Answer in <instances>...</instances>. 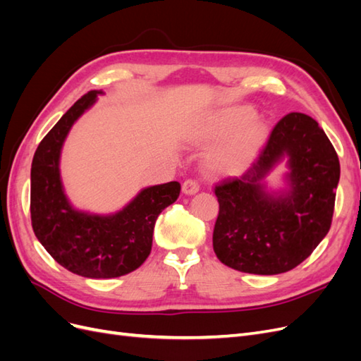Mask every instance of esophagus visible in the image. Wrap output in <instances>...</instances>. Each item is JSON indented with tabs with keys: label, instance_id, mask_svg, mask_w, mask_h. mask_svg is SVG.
<instances>
[{
	"label": "esophagus",
	"instance_id": "obj_1",
	"mask_svg": "<svg viewBox=\"0 0 361 361\" xmlns=\"http://www.w3.org/2000/svg\"><path fill=\"white\" fill-rule=\"evenodd\" d=\"M182 192H183L185 195H194V194H197V192H199V183L195 182V180H192V179L185 180L183 185H182Z\"/></svg>",
	"mask_w": 361,
	"mask_h": 361
}]
</instances>
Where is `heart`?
<instances>
[{"mask_svg":"<svg viewBox=\"0 0 361 361\" xmlns=\"http://www.w3.org/2000/svg\"><path fill=\"white\" fill-rule=\"evenodd\" d=\"M253 116L250 106H227L204 116L194 126L191 138L195 143H211L233 134L206 155V170L214 176H238L259 155L268 128Z\"/></svg>","mask_w":361,"mask_h":361,"instance_id":"b5f03b06","label":"heart"}]
</instances>
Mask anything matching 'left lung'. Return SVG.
Wrapping results in <instances>:
<instances>
[{
    "mask_svg": "<svg viewBox=\"0 0 361 361\" xmlns=\"http://www.w3.org/2000/svg\"><path fill=\"white\" fill-rule=\"evenodd\" d=\"M281 161L282 185L272 188L269 176ZM338 178L337 154L318 122L302 113L285 116L253 167L215 187L216 257L259 276L300 265L330 231Z\"/></svg>",
    "mask_w": 361,
    "mask_h": 361,
    "instance_id": "1",
    "label": "left lung"
}]
</instances>
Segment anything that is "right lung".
<instances>
[{
    "label": "right lung",
    "mask_w": 361,
    "mask_h": 361,
    "mask_svg": "<svg viewBox=\"0 0 361 361\" xmlns=\"http://www.w3.org/2000/svg\"><path fill=\"white\" fill-rule=\"evenodd\" d=\"M90 90L40 141L31 164V223L39 243L61 267L87 279L129 274L147 259L158 215L179 197L180 183L141 188L122 209L94 214L75 207L61 180V150L72 126L96 104Z\"/></svg>",
    "instance_id": "1"
}]
</instances>
